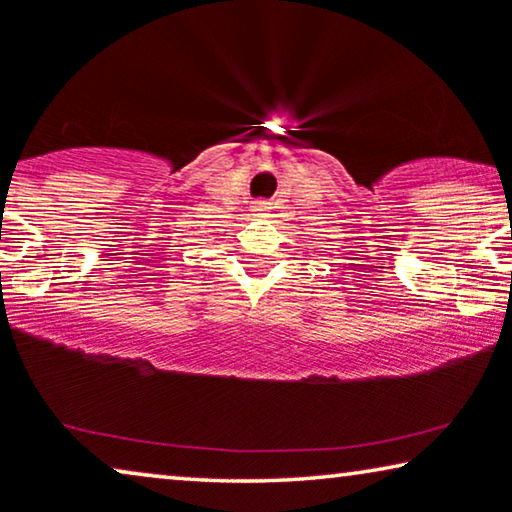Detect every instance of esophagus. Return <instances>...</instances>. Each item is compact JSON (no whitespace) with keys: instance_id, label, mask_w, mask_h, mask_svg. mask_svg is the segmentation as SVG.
Segmentation results:
<instances>
[{"instance_id":"esophagus-1","label":"esophagus","mask_w":512,"mask_h":512,"mask_svg":"<svg viewBox=\"0 0 512 512\" xmlns=\"http://www.w3.org/2000/svg\"><path fill=\"white\" fill-rule=\"evenodd\" d=\"M251 207H254V214H258V216H263L265 212H268V209H270V202H265V200H256L254 202V205H251Z\"/></svg>"}]
</instances>
